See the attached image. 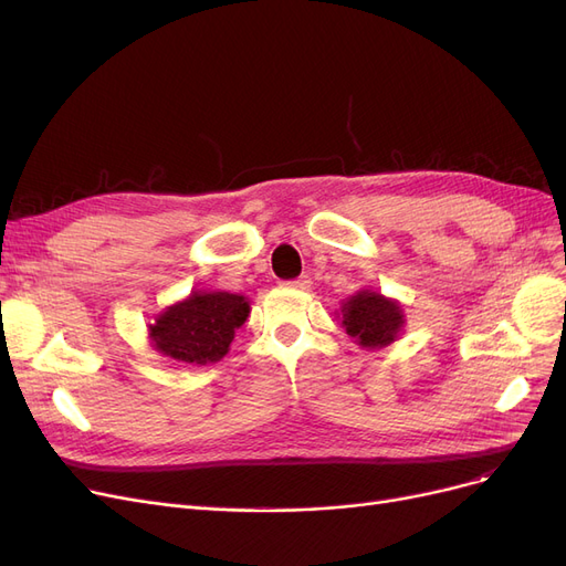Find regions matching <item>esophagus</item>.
Wrapping results in <instances>:
<instances>
[{"label":"esophagus","instance_id":"34e87169","mask_svg":"<svg viewBox=\"0 0 566 566\" xmlns=\"http://www.w3.org/2000/svg\"><path fill=\"white\" fill-rule=\"evenodd\" d=\"M285 285H287V287H295V290H310V287H312V279H310V276H300V279H295V281H287Z\"/></svg>","mask_w":566,"mask_h":566}]
</instances>
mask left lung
I'll return each instance as SVG.
<instances>
[{
	"mask_svg": "<svg viewBox=\"0 0 566 566\" xmlns=\"http://www.w3.org/2000/svg\"><path fill=\"white\" fill-rule=\"evenodd\" d=\"M342 328L358 347L382 349L403 333L406 316L399 300L380 295L378 290L361 287L339 306Z\"/></svg>",
	"mask_w": 566,
	"mask_h": 566,
	"instance_id": "obj_1",
	"label": "left lung"
}]
</instances>
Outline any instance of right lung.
I'll list each match as a JSON object with an SVG mask.
<instances>
[{
    "instance_id": "add662e5",
    "label": "right lung",
    "mask_w": 566,
    "mask_h": 566,
    "mask_svg": "<svg viewBox=\"0 0 566 566\" xmlns=\"http://www.w3.org/2000/svg\"><path fill=\"white\" fill-rule=\"evenodd\" d=\"M245 295L227 290H191V295L165 306L148 325L150 347L179 364L208 366L229 354L235 331L248 321Z\"/></svg>"
}]
</instances>
